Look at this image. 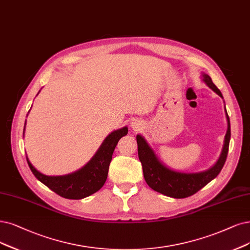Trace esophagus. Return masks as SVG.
<instances>
[{"mask_svg": "<svg viewBox=\"0 0 250 250\" xmlns=\"http://www.w3.org/2000/svg\"><path fill=\"white\" fill-rule=\"evenodd\" d=\"M132 128H133V130H135V131L140 130V128H141V125H140V123H138V122H133V123H132Z\"/></svg>", "mask_w": 250, "mask_h": 250, "instance_id": "obj_1", "label": "esophagus"}]
</instances>
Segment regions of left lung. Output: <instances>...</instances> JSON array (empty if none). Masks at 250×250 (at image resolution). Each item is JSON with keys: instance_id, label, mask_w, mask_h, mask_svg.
<instances>
[{"instance_id": "8db88e82", "label": "left lung", "mask_w": 250, "mask_h": 250, "mask_svg": "<svg viewBox=\"0 0 250 250\" xmlns=\"http://www.w3.org/2000/svg\"><path fill=\"white\" fill-rule=\"evenodd\" d=\"M203 80L206 82V84L213 89L218 96L223 98L220 90L216 85L212 82V79L207 74H203ZM228 119V131L225 138V144L223 152L220 154V158L217 163L211 169L201 172V173H179L172 171L166 168L162 163L156 159V156L152 149L147 144L144 138L140 135L137 136V144H138V155L142 164V169L144 174V179L149 188L153 190L163 193L165 196H168L175 199H183L195 195L201 188H204L212 179H214L219 172L223 169L226 163L228 152H229V144L230 139V125L229 118L227 113Z\"/></svg>"}]
</instances>
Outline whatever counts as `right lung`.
<instances>
[{"label":"right lung","instance_id":"obj_1","mask_svg":"<svg viewBox=\"0 0 250 250\" xmlns=\"http://www.w3.org/2000/svg\"><path fill=\"white\" fill-rule=\"evenodd\" d=\"M126 134V126L111 133L86 166L75 173L64 176H46L37 171L26 158L27 165L35 177L59 196L70 200L86 198L104 186L113 151L120 138Z\"/></svg>","mask_w":250,"mask_h":250}]
</instances>
